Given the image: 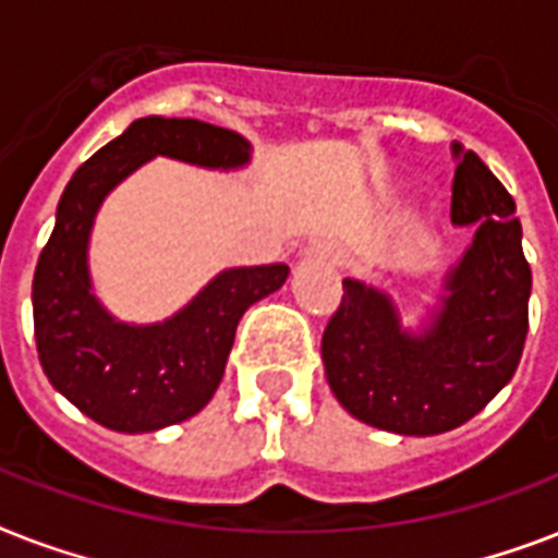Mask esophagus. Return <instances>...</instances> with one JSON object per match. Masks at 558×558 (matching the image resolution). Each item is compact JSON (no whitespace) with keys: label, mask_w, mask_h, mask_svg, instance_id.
Here are the masks:
<instances>
[{"label":"esophagus","mask_w":558,"mask_h":558,"mask_svg":"<svg viewBox=\"0 0 558 558\" xmlns=\"http://www.w3.org/2000/svg\"><path fill=\"white\" fill-rule=\"evenodd\" d=\"M306 260H318V263H332V266H339L344 260V252H341L336 243H327V240H318V243L306 245L304 248Z\"/></svg>","instance_id":"1"}]
</instances>
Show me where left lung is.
Listing matches in <instances>:
<instances>
[{
	"label": "left lung",
	"instance_id": "obj_1",
	"mask_svg": "<svg viewBox=\"0 0 558 558\" xmlns=\"http://www.w3.org/2000/svg\"><path fill=\"white\" fill-rule=\"evenodd\" d=\"M451 156V222L472 226L475 236L446 271L440 304L411 330L388 292L344 278L322 339L341 408L405 437L451 432L484 411L512 379L527 339L533 275L515 202L475 153L454 142Z\"/></svg>",
	"mask_w": 558,
	"mask_h": 558
}]
</instances>
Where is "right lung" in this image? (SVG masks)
<instances>
[{
  "label": "right lung",
  "instance_id": "right-lung-1",
  "mask_svg": "<svg viewBox=\"0 0 558 558\" xmlns=\"http://www.w3.org/2000/svg\"><path fill=\"white\" fill-rule=\"evenodd\" d=\"M156 156L240 170L252 144L193 118H138L74 170L34 271V339L48 381L74 408L121 434L159 432L208 405L236 324L289 278L287 263L222 269L165 322H118L92 287L89 236L100 205Z\"/></svg>",
  "mask_w": 558,
  "mask_h": 558
}]
</instances>
